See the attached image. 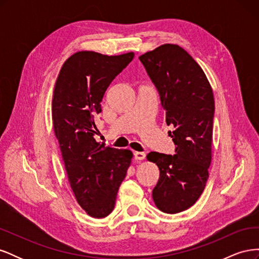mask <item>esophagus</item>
<instances>
[{
    "label": "esophagus",
    "mask_w": 259,
    "mask_h": 259,
    "mask_svg": "<svg viewBox=\"0 0 259 259\" xmlns=\"http://www.w3.org/2000/svg\"><path fill=\"white\" fill-rule=\"evenodd\" d=\"M134 158H135V160H144L146 158V153L135 151L134 152Z\"/></svg>",
    "instance_id": "1"
}]
</instances>
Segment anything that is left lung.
Segmentation results:
<instances>
[{
  "label": "left lung",
  "instance_id": "obj_1",
  "mask_svg": "<svg viewBox=\"0 0 259 259\" xmlns=\"http://www.w3.org/2000/svg\"><path fill=\"white\" fill-rule=\"evenodd\" d=\"M160 94L176 154L148 153L160 169L152 191L156 207L176 214L192 206L204 190L211 161L213 90L202 68L176 44H164L139 57Z\"/></svg>",
  "mask_w": 259,
  "mask_h": 259
}]
</instances>
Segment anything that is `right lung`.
Listing matches in <instances>:
<instances>
[{"instance_id":"add662e5","label":"right lung","mask_w":259,"mask_h":259,"mask_svg":"<svg viewBox=\"0 0 259 259\" xmlns=\"http://www.w3.org/2000/svg\"><path fill=\"white\" fill-rule=\"evenodd\" d=\"M134 53L107 56L82 51L62 65L55 84L52 117L70 187L79 205L94 218L111 213L133 153L97 143L95 116L114 77Z\"/></svg>"}]
</instances>
